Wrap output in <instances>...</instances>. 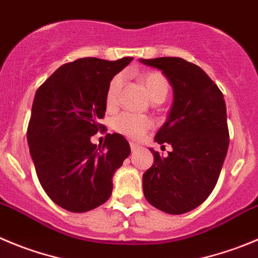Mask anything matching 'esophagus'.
<instances>
[{
	"label": "esophagus",
	"instance_id": "34e87169",
	"mask_svg": "<svg viewBox=\"0 0 258 258\" xmlns=\"http://www.w3.org/2000/svg\"><path fill=\"white\" fill-rule=\"evenodd\" d=\"M138 148H139L138 144L133 143V142H131V149H132V152H136Z\"/></svg>",
	"mask_w": 258,
	"mask_h": 258
}]
</instances>
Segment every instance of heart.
Masks as SVG:
<instances>
[{
	"instance_id": "b5f03b06",
	"label": "heart",
	"mask_w": 258,
	"mask_h": 258,
	"mask_svg": "<svg viewBox=\"0 0 258 258\" xmlns=\"http://www.w3.org/2000/svg\"><path fill=\"white\" fill-rule=\"evenodd\" d=\"M141 81L144 85V87H146L152 101L154 102L158 101V100L163 101L166 99L168 92V82L163 75L158 72L144 73L141 77ZM122 83H124V77L121 75L115 76L110 81L106 92L107 109H114L117 105ZM152 126H153V122H152L149 117L129 114V112L117 115L112 120V127H114L115 132H117L119 134L129 139H134V141L143 138Z\"/></svg>"
}]
</instances>
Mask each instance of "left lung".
Instances as JSON below:
<instances>
[{
  "label": "left lung",
  "mask_w": 258,
  "mask_h": 258,
  "mask_svg": "<svg viewBox=\"0 0 258 258\" xmlns=\"http://www.w3.org/2000/svg\"><path fill=\"white\" fill-rule=\"evenodd\" d=\"M139 60L161 70L173 88L170 114L154 137L172 151L162 157L151 149L154 163L143 175L144 196L162 212L183 214L203 204L219 178L229 146L224 96L204 71L182 58Z\"/></svg>",
  "instance_id": "1"
}]
</instances>
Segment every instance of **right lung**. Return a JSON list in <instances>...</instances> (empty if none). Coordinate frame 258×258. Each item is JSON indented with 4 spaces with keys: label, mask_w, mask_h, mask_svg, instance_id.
Here are the masks:
<instances>
[{
    "label": "right lung",
    "mask_w": 258,
    "mask_h": 258,
    "mask_svg": "<svg viewBox=\"0 0 258 258\" xmlns=\"http://www.w3.org/2000/svg\"><path fill=\"white\" fill-rule=\"evenodd\" d=\"M133 60L81 58L58 68L36 90L28 125V144L40 185L57 205L85 213L104 204L112 176L131 147L121 134L91 142L105 126L110 81Z\"/></svg>",
    "instance_id": "1"
}]
</instances>
